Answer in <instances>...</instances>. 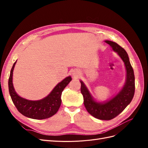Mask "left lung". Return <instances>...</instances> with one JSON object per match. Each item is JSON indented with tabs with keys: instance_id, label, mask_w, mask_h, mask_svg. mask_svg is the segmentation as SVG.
<instances>
[{
	"instance_id": "1",
	"label": "left lung",
	"mask_w": 148,
	"mask_h": 148,
	"mask_svg": "<svg viewBox=\"0 0 148 148\" xmlns=\"http://www.w3.org/2000/svg\"><path fill=\"white\" fill-rule=\"evenodd\" d=\"M122 58L127 70V80L121 91L110 101L99 103L94 101L88 89L81 81V92L84 99V105L88 112L93 117L100 120H109L117 117L131 102L135 90V75L125 49L116 42L106 41Z\"/></svg>"
}]
</instances>
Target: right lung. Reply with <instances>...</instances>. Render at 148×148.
I'll return each mask as SVG.
<instances>
[{"instance_id": "add662e5", "label": "right lung", "mask_w": 148, "mask_h": 148, "mask_svg": "<svg viewBox=\"0 0 148 148\" xmlns=\"http://www.w3.org/2000/svg\"><path fill=\"white\" fill-rule=\"evenodd\" d=\"M16 61L13 65L8 78V89L12 100L17 110L27 117L33 119H45L55 115L61 105V95L64 89L71 80L70 77L65 78L53 88L52 92L42 99L29 101L17 95L12 83L13 71Z\"/></svg>"}]
</instances>
